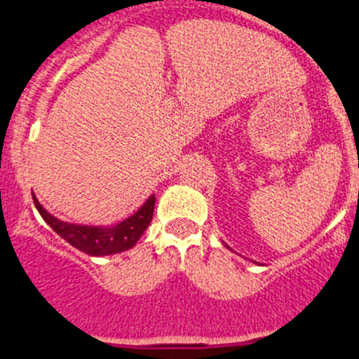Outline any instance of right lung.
Here are the masks:
<instances>
[{
    "label": "right lung",
    "instance_id": "obj_1",
    "mask_svg": "<svg viewBox=\"0 0 359 359\" xmlns=\"http://www.w3.org/2000/svg\"><path fill=\"white\" fill-rule=\"evenodd\" d=\"M36 210L40 212L42 219L58 233L62 239H65L70 246L83 251L90 257H106L122 253V251L130 250L134 244L138 243L140 237L150 225L154 214V205H156V195H150L147 202L140 207L134 214L126 217L116 225L109 226H92V225H76V223H67V221L58 219L51 212L43 209L36 196L33 195Z\"/></svg>",
    "mask_w": 359,
    "mask_h": 359
}]
</instances>
